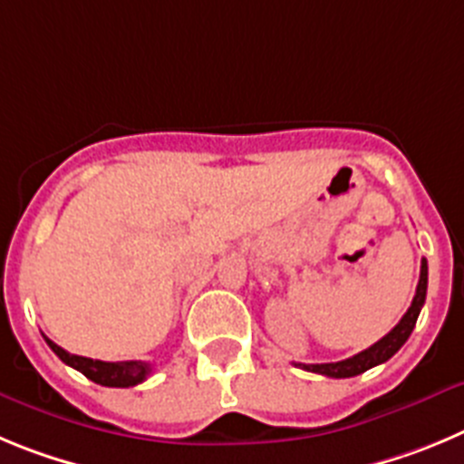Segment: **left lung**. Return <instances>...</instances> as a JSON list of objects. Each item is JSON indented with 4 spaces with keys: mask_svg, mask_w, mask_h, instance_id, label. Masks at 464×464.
Wrapping results in <instances>:
<instances>
[{
    "mask_svg": "<svg viewBox=\"0 0 464 464\" xmlns=\"http://www.w3.org/2000/svg\"><path fill=\"white\" fill-rule=\"evenodd\" d=\"M425 291H428V263H420V277H419V286H416V295L411 300V307L404 312V316L400 319V324L395 325L393 331L383 335L382 340L374 342L370 349L365 352L356 353V356L346 358V361H337V362H316V365H304V362H295L300 365L303 370L307 372H316V374H324V377H333V379H346V377H356V374L365 372L370 367L374 365H382L386 362L388 358L398 353L400 346L409 340L411 331H414L416 319L420 314V307L425 303Z\"/></svg>",
    "mask_w": 464,
    "mask_h": 464,
    "instance_id": "obj_1",
    "label": "left lung"
}]
</instances>
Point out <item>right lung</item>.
<instances>
[{"label":"right lung","mask_w":464,"mask_h":464,"mask_svg":"<svg viewBox=\"0 0 464 464\" xmlns=\"http://www.w3.org/2000/svg\"><path fill=\"white\" fill-rule=\"evenodd\" d=\"M45 342H48L50 349L60 356L62 362H66L69 367L82 372L94 383H102V386H111V388L136 386V383L145 382L150 370H152L150 362H143V361H122V362L94 361V358L76 356V353L64 352L60 344H55V342L48 340V337H45Z\"/></svg>","instance_id":"right-lung-1"}]
</instances>
